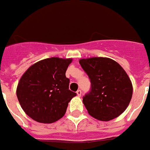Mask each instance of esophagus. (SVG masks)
<instances>
[{"mask_svg": "<svg viewBox=\"0 0 150 150\" xmlns=\"http://www.w3.org/2000/svg\"><path fill=\"white\" fill-rule=\"evenodd\" d=\"M76 93H77L78 96H81V95H82V90H81V89H78Z\"/></svg>", "mask_w": 150, "mask_h": 150, "instance_id": "1", "label": "esophagus"}]
</instances>
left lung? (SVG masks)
Instances as JSON below:
<instances>
[{
  "label": "left lung",
  "mask_w": 150,
  "mask_h": 150,
  "mask_svg": "<svg viewBox=\"0 0 150 150\" xmlns=\"http://www.w3.org/2000/svg\"><path fill=\"white\" fill-rule=\"evenodd\" d=\"M79 63L89 76L91 87L83 97L92 117L110 121L123 113L132 96V85L118 63L107 57L81 59Z\"/></svg>",
  "instance_id": "1"
}]
</instances>
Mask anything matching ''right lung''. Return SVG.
<instances>
[{"instance_id": "add662e5", "label": "right lung", "mask_w": 150, "mask_h": 150, "mask_svg": "<svg viewBox=\"0 0 150 150\" xmlns=\"http://www.w3.org/2000/svg\"><path fill=\"white\" fill-rule=\"evenodd\" d=\"M71 59L58 57L38 61L24 73L17 87L18 100L25 114L40 123H53L64 115L76 96L69 89L65 72Z\"/></svg>"}]
</instances>
